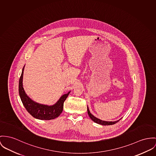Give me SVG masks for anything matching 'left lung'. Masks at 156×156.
Here are the masks:
<instances>
[{
	"label": "left lung",
	"mask_w": 156,
	"mask_h": 156,
	"mask_svg": "<svg viewBox=\"0 0 156 156\" xmlns=\"http://www.w3.org/2000/svg\"><path fill=\"white\" fill-rule=\"evenodd\" d=\"M87 112H88V114L90 116V118H91V119L92 120H93L94 122H96L97 123H98V124H100V125H114L116 123H117L119 120H117V121H115V122H107V121H103V120H100L98 118H96L95 116H94L90 112L89 110V108L87 107Z\"/></svg>",
	"instance_id": "8db88e82"
}]
</instances>
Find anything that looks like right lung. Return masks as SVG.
Listing matches in <instances>:
<instances>
[{
    "label": "right lung",
    "instance_id": "add662e5",
    "mask_svg": "<svg viewBox=\"0 0 156 156\" xmlns=\"http://www.w3.org/2000/svg\"><path fill=\"white\" fill-rule=\"evenodd\" d=\"M24 66L19 81V94L24 107L32 116L38 119L51 120L58 118L63 111L64 101L70 91L62 96L59 101L53 106H48L37 103L30 99L24 91L23 86Z\"/></svg>",
    "mask_w": 156,
    "mask_h": 156
}]
</instances>
